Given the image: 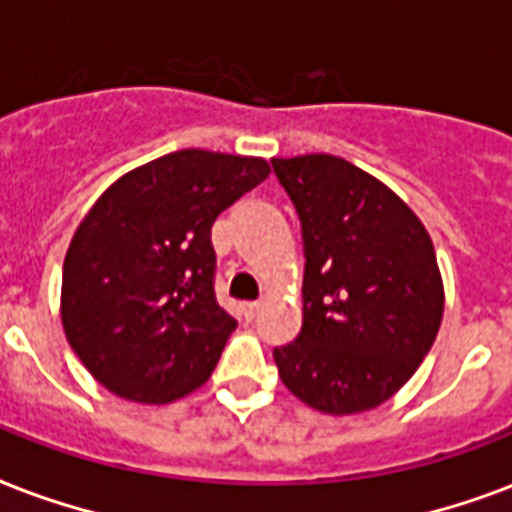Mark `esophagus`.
I'll return each mask as SVG.
<instances>
[{"label": "esophagus", "mask_w": 512, "mask_h": 512, "mask_svg": "<svg viewBox=\"0 0 512 512\" xmlns=\"http://www.w3.org/2000/svg\"><path fill=\"white\" fill-rule=\"evenodd\" d=\"M260 308H263V303H260V300H255V303H244V316H247V319H255Z\"/></svg>", "instance_id": "34e87169"}]
</instances>
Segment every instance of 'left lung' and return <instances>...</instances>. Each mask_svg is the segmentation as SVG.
<instances>
[{"label": "left lung", "mask_w": 512, "mask_h": 512, "mask_svg": "<svg viewBox=\"0 0 512 512\" xmlns=\"http://www.w3.org/2000/svg\"><path fill=\"white\" fill-rule=\"evenodd\" d=\"M305 244L303 329L273 350L281 382L324 414L366 412L404 388L444 316L425 225L388 185L332 154L273 159Z\"/></svg>", "instance_id": "left-lung-1"}]
</instances>
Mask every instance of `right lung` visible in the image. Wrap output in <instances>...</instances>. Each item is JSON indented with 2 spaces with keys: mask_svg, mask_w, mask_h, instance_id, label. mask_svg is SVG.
<instances>
[{
  "mask_svg": "<svg viewBox=\"0 0 512 512\" xmlns=\"http://www.w3.org/2000/svg\"><path fill=\"white\" fill-rule=\"evenodd\" d=\"M271 175L257 156L185 148L108 185L63 260L60 319L116 396L170 404L201 388L236 319L217 305L212 223Z\"/></svg>",
  "mask_w": 512,
  "mask_h": 512,
  "instance_id": "obj_1",
  "label": "right lung"
}]
</instances>
